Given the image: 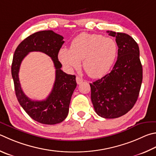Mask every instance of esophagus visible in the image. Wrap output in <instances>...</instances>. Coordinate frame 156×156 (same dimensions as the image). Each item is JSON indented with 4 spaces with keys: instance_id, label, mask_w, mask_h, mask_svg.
I'll list each match as a JSON object with an SVG mask.
<instances>
[{
    "instance_id": "obj_1",
    "label": "esophagus",
    "mask_w": 156,
    "mask_h": 156,
    "mask_svg": "<svg viewBox=\"0 0 156 156\" xmlns=\"http://www.w3.org/2000/svg\"><path fill=\"white\" fill-rule=\"evenodd\" d=\"M76 83H77L78 84H80L83 82V79L80 78L79 76H77V77L76 78Z\"/></svg>"
}]
</instances>
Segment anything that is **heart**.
<instances>
[{"label":"heart","instance_id":"heart-1","mask_svg":"<svg viewBox=\"0 0 156 156\" xmlns=\"http://www.w3.org/2000/svg\"><path fill=\"white\" fill-rule=\"evenodd\" d=\"M118 47L112 38L98 34L81 33L73 39L70 49L61 48L58 59L68 69L83 68L90 77L100 78L109 72L117 58Z\"/></svg>","mask_w":156,"mask_h":156}]
</instances>
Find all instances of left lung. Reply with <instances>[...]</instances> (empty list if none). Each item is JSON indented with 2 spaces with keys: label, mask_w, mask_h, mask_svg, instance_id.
<instances>
[{
  "label": "left lung",
  "mask_w": 156,
  "mask_h": 156,
  "mask_svg": "<svg viewBox=\"0 0 156 156\" xmlns=\"http://www.w3.org/2000/svg\"><path fill=\"white\" fill-rule=\"evenodd\" d=\"M115 37L118 56L112 70L103 78L90 83L91 101L97 114L105 119L121 117L137 101L143 80L140 51L131 36L107 31Z\"/></svg>",
  "instance_id": "1"
}]
</instances>
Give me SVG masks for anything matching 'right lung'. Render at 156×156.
Returning <instances> with one entry per match:
<instances>
[{"mask_svg": "<svg viewBox=\"0 0 156 156\" xmlns=\"http://www.w3.org/2000/svg\"><path fill=\"white\" fill-rule=\"evenodd\" d=\"M64 44L63 37L52 30L39 31L24 39L13 55L11 75L17 99L30 117L39 123L55 125L63 121L69 112L71 98L76 89L74 75L67 74L61 69L62 65L58 54ZM30 51H41L51 57L55 69V81L53 90L46 100L32 101L25 95L19 80V70L22 60Z\"/></svg>", "mask_w": 156, "mask_h": 156, "instance_id": "right-lung-1", "label": "right lung"}]
</instances>
